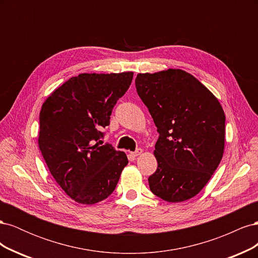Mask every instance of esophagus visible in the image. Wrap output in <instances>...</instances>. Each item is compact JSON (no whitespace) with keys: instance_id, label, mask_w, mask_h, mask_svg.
I'll use <instances>...</instances> for the list:
<instances>
[{"instance_id":"esophagus-1","label":"esophagus","mask_w":258,"mask_h":258,"mask_svg":"<svg viewBox=\"0 0 258 258\" xmlns=\"http://www.w3.org/2000/svg\"><path fill=\"white\" fill-rule=\"evenodd\" d=\"M143 153V150H142V148H138V150L136 151V152H134V153H131L132 155H134L135 156V157H137V156H140V155H141Z\"/></svg>"}]
</instances>
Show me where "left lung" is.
<instances>
[{
    "label": "left lung",
    "mask_w": 258,
    "mask_h": 258,
    "mask_svg": "<svg viewBox=\"0 0 258 258\" xmlns=\"http://www.w3.org/2000/svg\"><path fill=\"white\" fill-rule=\"evenodd\" d=\"M136 88L159 134L154 151L158 167L148 177L152 192L168 202L195 197L223 157L222 105L196 77L178 69L140 73Z\"/></svg>",
    "instance_id": "obj_1"
}]
</instances>
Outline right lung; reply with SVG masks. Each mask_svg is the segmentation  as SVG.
Here are the masks:
<instances>
[{"label":"right lung","instance_id":"right-lung-1","mask_svg":"<svg viewBox=\"0 0 258 258\" xmlns=\"http://www.w3.org/2000/svg\"><path fill=\"white\" fill-rule=\"evenodd\" d=\"M132 77V72L83 73L51 92L42 105L38 146L58 185L79 204L106 199L128 165L126 154L100 145L99 140Z\"/></svg>","mask_w":258,"mask_h":258}]
</instances>
